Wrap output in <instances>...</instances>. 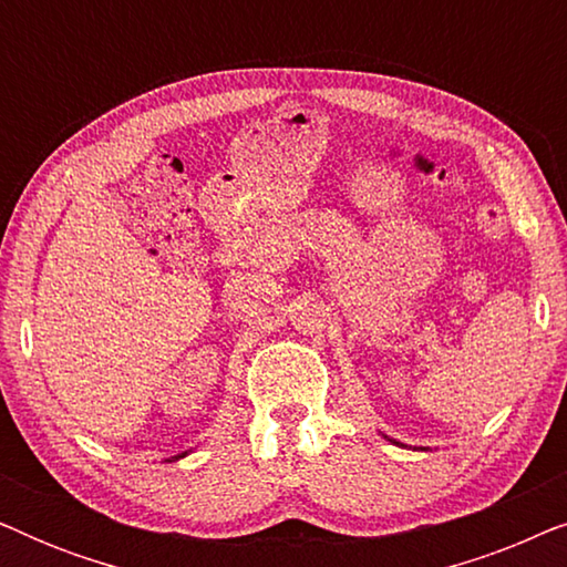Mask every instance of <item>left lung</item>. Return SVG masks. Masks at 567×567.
<instances>
[{
	"instance_id": "1",
	"label": "left lung",
	"mask_w": 567,
	"mask_h": 567,
	"mask_svg": "<svg viewBox=\"0 0 567 567\" xmlns=\"http://www.w3.org/2000/svg\"><path fill=\"white\" fill-rule=\"evenodd\" d=\"M384 439H386V436H384ZM386 441H392V444H398V446H405V444H400V441H394V439H386ZM415 449H417V446H415ZM421 452H425L423 446H421Z\"/></svg>"
}]
</instances>
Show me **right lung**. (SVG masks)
<instances>
[{"label": "right lung", "mask_w": 567, "mask_h": 567, "mask_svg": "<svg viewBox=\"0 0 567 567\" xmlns=\"http://www.w3.org/2000/svg\"><path fill=\"white\" fill-rule=\"evenodd\" d=\"M183 456H188V452H183V454H177V456H173V460H167V462H175V460H183Z\"/></svg>", "instance_id": "obj_1"}]
</instances>
